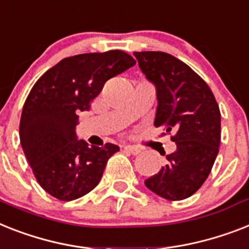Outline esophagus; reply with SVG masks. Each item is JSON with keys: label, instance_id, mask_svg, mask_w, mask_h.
<instances>
[{"label": "esophagus", "instance_id": "esophagus-1", "mask_svg": "<svg viewBox=\"0 0 249 249\" xmlns=\"http://www.w3.org/2000/svg\"><path fill=\"white\" fill-rule=\"evenodd\" d=\"M124 149L130 152L131 155H138V153H141V148L139 147H134V145H125Z\"/></svg>", "mask_w": 249, "mask_h": 249}]
</instances>
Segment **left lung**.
Listing matches in <instances>:
<instances>
[{
    "mask_svg": "<svg viewBox=\"0 0 249 249\" xmlns=\"http://www.w3.org/2000/svg\"><path fill=\"white\" fill-rule=\"evenodd\" d=\"M139 68L156 86L159 106L155 126L175 142L161 170L145 187L169 201L191 197L211 173L219 153L221 114L207 83L187 64L159 51L134 52Z\"/></svg>",
    "mask_w": 249,
    "mask_h": 249,
    "instance_id": "obj_1",
    "label": "left lung"
}]
</instances>
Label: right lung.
<instances>
[{
    "label": "right lung",
    "mask_w": 249,
    "mask_h": 249,
    "mask_svg": "<svg viewBox=\"0 0 249 249\" xmlns=\"http://www.w3.org/2000/svg\"><path fill=\"white\" fill-rule=\"evenodd\" d=\"M135 62L119 50L76 54L61 60L33 86L20 119V143L48 195L72 201L100 183L107 161L120 148L112 143L88 147L78 141V112L89 110L105 83Z\"/></svg>",
    "instance_id": "right-lung-1"
}]
</instances>
